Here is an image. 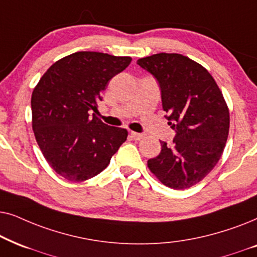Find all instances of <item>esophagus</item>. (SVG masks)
Listing matches in <instances>:
<instances>
[{
  "label": "esophagus",
  "instance_id": "34e87169",
  "mask_svg": "<svg viewBox=\"0 0 257 257\" xmlns=\"http://www.w3.org/2000/svg\"><path fill=\"white\" fill-rule=\"evenodd\" d=\"M131 136H132V139L134 140V141H140V140L141 139H143V134H140V133H135V132H132L131 133Z\"/></svg>",
  "mask_w": 257,
  "mask_h": 257
}]
</instances>
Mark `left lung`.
I'll return each mask as SVG.
<instances>
[{"label":"left lung","instance_id":"obj_1","mask_svg":"<svg viewBox=\"0 0 257 257\" xmlns=\"http://www.w3.org/2000/svg\"><path fill=\"white\" fill-rule=\"evenodd\" d=\"M138 64L159 81L163 110L176 131L172 145L160 141L148 168L164 186L193 187L216 166L227 142L230 117L222 91L206 68L181 54H155Z\"/></svg>","mask_w":257,"mask_h":257}]
</instances>
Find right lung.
I'll return each mask as SVG.
<instances>
[{
  "label": "right lung",
  "mask_w": 257,
  "mask_h": 257,
  "mask_svg": "<svg viewBox=\"0 0 257 257\" xmlns=\"http://www.w3.org/2000/svg\"><path fill=\"white\" fill-rule=\"evenodd\" d=\"M131 62L129 56L77 51L51 64L34 88V135L60 176L71 182L96 176L126 140V129L107 125L88 111H97L108 82Z\"/></svg>",
  "instance_id": "right-lung-1"
}]
</instances>
